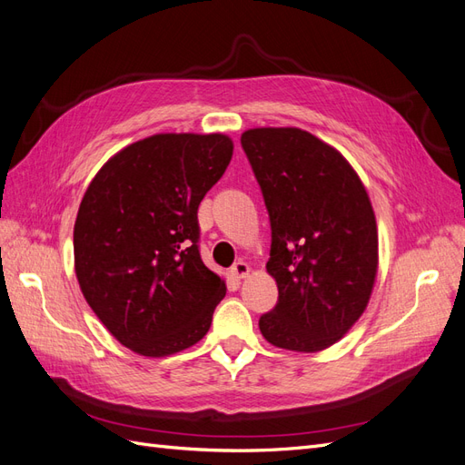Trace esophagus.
Here are the masks:
<instances>
[{
  "instance_id": "obj_1",
  "label": "esophagus",
  "mask_w": 465,
  "mask_h": 465,
  "mask_svg": "<svg viewBox=\"0 0 465 465\" xmlns=\"http://www.w3.org/2000/svg\"><path fill=\"white\" fill-rule=\"evenodd\" d=\"M231 272H232V275H234L236 279H244V277H248V273H250V265L241 260V262H236V263L231 267Z\"/></svg>"
}]
</instances>
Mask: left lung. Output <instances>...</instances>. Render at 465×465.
Masks as SVG:
<instances>
[{
	"mask_svg": "<svg viewBox=\"0 0 465 465\" xmlns=\"http://www.w3.org/2000/svg\"><path fill=\"white\" fill-rule=\"evenodd\" d=\"M272 224L265 267L279 289L260 331L281 349L316 353L351 330L378 270L374 211L343 154L299 128L241 137Z\"/></svg>",
	"mask_w": 465,
	"mask_h": 465,
	"instance_id": "1",
	"label": "left lung"
}]
</instances>
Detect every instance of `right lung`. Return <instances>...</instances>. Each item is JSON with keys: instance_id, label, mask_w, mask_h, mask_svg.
I'll return each instance as SVG.
<instances>
[{"instance_id": "right-lung-1", "label": "right lung", "mask_w": 465, "mask_h": 465, "mask_svg": "<svg viewBox=\"0 0 465 465\" xmlns=\"http://www.w3.org/2000/svg\"><path fill=\"white\" fill-rule=\"evenodd\" d=\"M232 157L223 134H157L116 153L83 195L74 229L83 297L145 357L207 333L224 281L200 256L198 207Z\"/></svg>"}]
</instances>
